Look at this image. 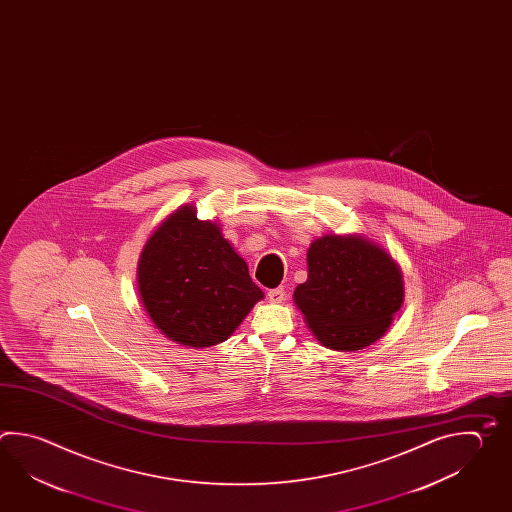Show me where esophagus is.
I'll list each match as a JSON object with an SVG mask.
<instances>
[{"label": "esophagus", "mask_w": 512, "mask_h": 512, "mask_svg": "<svg viewBox=\"0 0 512 512\" xmlns=\"http://www.w3.org/2000/svg\"><path fill=\"white\" fill-rule=\"evenodd\" d=\"M270 303H284L286 301V290L284 288H273L268 292Z\"/></svg>", "instance_id": "1"}]
</instances>
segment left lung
<instances>
[{
	"label": "left lung",
	"instance_id": "1",
	"mask_svg": "<svg viewBox=\"0 0 512 512\" xmlns=\"http://www.w3.org/2000/svg\"><path fill=\"white\" fill-rule=\"evenodd\" d=\"M306 261L308 279L293 301L321 345L354 352L385 335L405 297L390 253L361 235H324Z\"/></svg>",
	"mask_w": 512,
	"mask_h": 512
}]
</instances>
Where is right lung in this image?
<instances>
[{
	"label": "right lung",
	"instance_id": "1",
	"mask_svg": "<svg viewBox=\"0 0 512 512\" xmlns=\"http://www.w3.org/2000/svg\"><path fill=\"white\" fill-rule=\"evenodd\" d=\"M138 292L167 339L191 348L226 341L264 297L248 264L211 220L182 206L149 237L138 261Z\"/></svg>",
	"mask_w": 512,
	"mask_h": 512
}]
</instances>
